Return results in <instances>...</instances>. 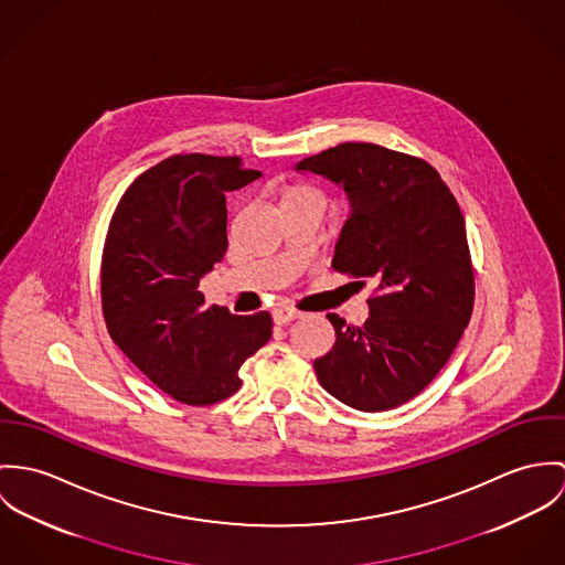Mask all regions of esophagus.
<instances>
[{
    "mask_svg": "<svg viewBox=\"0 0 565 565\" xmlns=\"http://www.w3.org/2000/svg\"><path fill=\"white\" fill-rule=\"evenodd\" d=\"M301 313L297 312V310H292V308H277V310H273V320L277 322V324H288V322H292L295 318H299Z\"/></svg>",
    "mask_w": 565,
    "mask_h": 565,
    "instance_id": "1",
    "label": "esophagus"
}]
</instances>
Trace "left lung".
<instances>
[{
    "label": "left lung",
    "mask_w": 565,
    "mask_h": 565,
    "mask_svg": "<svg viewBox=\"0 0 565 565\" xmlns=\"http://www.w3.org/2000/svg\"><path fill=\"white\" fill-rule=\"evenodd\" d=\"M295 169L344 189L351 212L331 264L376 284L362 327L327 313L335 344L313 362L316 376L353 409L398 407L434 381L468 327L463 214L431 164L373 142H342Z\"/></svg>",
    "instance_id": "1"
}]
</instances>
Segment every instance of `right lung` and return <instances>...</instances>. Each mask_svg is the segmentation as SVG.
Here are the masks:
<instances>
[{"instance_id":"1","label":"right lung","mask_w":565,"mask_h":565,"mask_svg":"<svg viewBox=\"0 0 565 565\" xmlns=\"http://www.w3.org/2000/svg\"><path fill=\"white\" fill-rule=\"evenodd\" d=\"M257 178L241 158L171 156L131 182L108 227V333L138 371L186 405L238 392L241 366L273 335L270 313L203 308L199 292V279L227 252L225 192Z\"/></svg>"}]
</instances>
